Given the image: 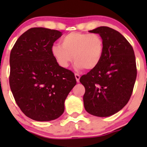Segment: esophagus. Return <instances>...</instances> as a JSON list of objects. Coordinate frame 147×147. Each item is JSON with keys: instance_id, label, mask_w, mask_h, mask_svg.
Instances as JSON below:
<instances>
[{"instance_id": "esophagus-1", "label": "esophagus", "mask_w": 147, "mask_h": 147, "mask_svg": "<svg viewBox=\"0 0 147 147\" xmlns=\"http://www.w3.org/2000/svg\"><path fill=\"white\" fill-rule=\"evenodd\" d=\"M75 78H76V80H77V82H79V79H80V75H78V74L75 73Z\"/></svg>"}]
</instances>
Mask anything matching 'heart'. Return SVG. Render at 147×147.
I'll list each match as a JSON object with an SVG mask.
<instances>
[{
    "label": "heart",
    "mask_w": 147,
    "mask_h": 147,
    "mask_svg": "<svg viewBox=\"0 0 147 147\" xmlns=\"http://www.w3.org/2000/svg\"><path fill=\"white\" fill-rule=\"evenodd\" d=\"M61 45H52L51 53L63 68H68L74 59L77 68L92 70L100 63L104 54V40L95 33L72 32L62 38Z\"/></svg>",
    "instance_id": "obj_1"
}]
</instances>
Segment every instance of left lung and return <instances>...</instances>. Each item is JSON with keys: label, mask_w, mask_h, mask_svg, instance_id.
Wrapping results in <instances>:
<instances>
[{"label": "left lung", "mask_w": 147, "mask_h": 147, "mask_svg": "<svg viewBox=\"0 0 147 147\" xmlns=\"http://www.w3.org/2000/svg\"><path fill=\"white\" fill-rule=\"evenodd\" d=\"M89 32L102 36L104 50L99 65L79 79L85 87L84 108L92 115L108 117L131 98L137 77L136 57L129 42L115 30L102 26Z\"/></svg>", "instance_id": "left-lung-1"}]
</instances>
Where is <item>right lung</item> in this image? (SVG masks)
I'll use <instances>...</instances> for the list:
<instances>
[{
	"instance_id": "1",
	"label": "right lung",
	"mask_w": 147,
	"mask_h": 147,
	"mask_svg": "<svg viewBox=\"0 0 147 147\" xmlns=\"http://www.w3.org/2000/svg\"><path fill=\"white\" fill-rule=\"evenodd\" d=\"M61 35L58 30L30 28L11 50L10 88L22 112L34 120L60 117L65 99L77 84L73 72L60 67L51 53Z\"/></svg>"
}]
</instances>
